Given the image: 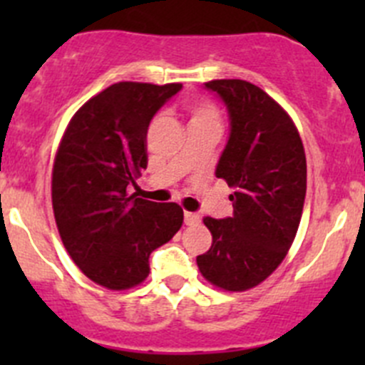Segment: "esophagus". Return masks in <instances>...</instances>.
I'll use <instances>...</instances> for the list:
<instances>
[{
	"label": "esophagus",
	"mask_w": 365,
	"mask_h": 365,
	"mask_svg": "<svg viewBox=\"0 0 365 365\" xmlns=\"http://www.w3.org/2000/svg\"><path fill=\"white\" fill-rule=\"evenodd\" d=\"M183 220H185L187 226H194V224L201 222V217L194 212H185L183 213Z\"/></svg>",
	"instance_id": "esophagus-1"
}]
</instances>
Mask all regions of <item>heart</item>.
<instances>
[{
	"mask_svg": "<svg viewBox=\"0 0 365 365\" xmlns=\"http://www.w3.org/2000/svg\"><path fill=\"white\" fill-rule=\"evenodd\" d=\"M190 123H201V121H217V111L208 102L194 101L189 104Z\"/></svg>",
	"mask_w": 365,
	"mask_h": 365,
	"instance_id": "heart-1",
	"label": "heart"
}]
</instances>
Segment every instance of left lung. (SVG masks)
Returning a JSON list of instances; mask_svg holds the SVG:
<instances>
[{
  "mask_svg": "<svg viewBox=\"0 0 365 365\" xmlns=\"http://www.w3.org/2000/svg\"><path fill=\"white\" fill-rule=\"evenodd\" d=\"M230 116V138L215 168L235 187L233 215L205 217L212 247L196 257L203 277L226 292H245L268 277L292 247L304 210L307 164L288 113L256 84L205 83Z\"/></svg>",
  "mask_w": 365,
  "mask_h": 365,
  "instance_id": "obj_1",
  "label": "left lung"
}]
</instances>
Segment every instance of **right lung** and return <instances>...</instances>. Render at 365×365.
I'll return each mask as SVG.
<instances>
[{
	"instance_id": "1",
	"label": "right lung",
	"mask_w": 365,
	"mask_h": 365,
	"mask_svg": "<svg viewBox=\"0 0 365 365\" xmlns=\"http://www.w3.org/2000/svg\"><path fill=\"white\" fill-rule=\"evenodd\" d=\"M182 90L173 83H116L70 120L53 168V210L73 263L109 289L150 274V254L182 227L176 203L128 196L146 169V134L157 111Z\"/></svg>"
}]
</instances>
